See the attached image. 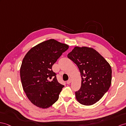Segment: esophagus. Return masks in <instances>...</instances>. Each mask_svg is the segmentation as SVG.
<instances>
[{"label": "esophagus", "instance_id": "1", "mask_svg": "<svg viewBox=\"0 0 126 126\" xmlns=\"http://www.w3.org/2000/svg\"><path fill=\"white\" fill-rule=\"evenodd\" d=\"M70 83H71V79H68V80L67 81V84H69Z\"/></svg>", "mask_w": 126, "mask_h": 126}]
</instances>
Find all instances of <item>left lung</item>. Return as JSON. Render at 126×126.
Wrapping results in <instances>:
<instances>
[{
	"instance_id": "obj_1",
	"label": "left lung",
	"mask_w": 126,
	"mask_h": 126,
	"mask_svg": "<svg viewBox=\"0 0 126 126\" xmlns=\"http://www.w3.org/2000/svg\"><path fill=\"white\" fill-rule=\"evenodd\" d=\"M78 66L82 78L76 98L84 105L99 101L109 90L112 81V69L108 62L93 48L78 47L67 55Z\"/></svg>"
}]
</instances>
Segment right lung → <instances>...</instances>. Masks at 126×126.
Wrapping results in <instances>:
<instances>
[{"mask_svg": "<svg viewBox=\"0 0 126 126\" xmlns=\"http://www.w3.org/2000/svg\"><path fill=\"white\" fill-rule=\"evenodd\" d=\"M68 45L53 39L39 43L28 52L22 60L20 77L24 91L33 104L42 109L57 102L64 85L52 69Z\"/></svg>", "mask_w": 126, "mask_h": 126, "instance_id": "obj_1", "label": "right lung"}]
</instances>
